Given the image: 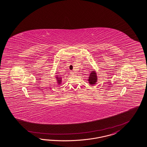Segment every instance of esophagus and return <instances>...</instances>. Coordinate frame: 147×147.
Returning a JSON list of instances; mask_svg holds the SVG:
<instances>
[{
  "label": "esophagus",
  "instance_id": "esophagus-1",
  "mask_svg": "<svg viewBox=\"0 0 147 147\" xmlns=\"http://www.w3.org/2000/svg\"><path fill=\"white\" fill-rule=\"evenodd\" d=\"M74 72L73 71H70V74H71V76H73L74 75Z\"/></svg>",
  "mask_w": 147,
  "mask_h": 147
}]
</instances>
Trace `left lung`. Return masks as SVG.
I'll use <instances>...</instances> for the list:
<instances>
[{
	"label": "left lung",
	"mask_w": 147,
	"mask_h": 147,
	"mask_svg": "<svg viewBox=\"0 0 147 147\" xmlns=\"http://www.w3.org/2000/svg\"><path fill=\"white\" fill-rule=\"evenodd\" d=\"M88 82L91 86H94L98 81V78L97 76V73L95 70H92L90 72L89 78H88Z\"/></svg>",
	"instance_id": "left-lung-1"
}]
</instances>
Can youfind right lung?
<instances>
[{"label":"right lung","mask_w":147,"mask_h":147,"mask_svg":"<svg viewBox=\"0 0 147 147\" xmlns=\"http://www.w3.org/2000/svg\"><path fill=\"white\" fill-rule=\"evenodd\" d=\"M55 76V78H56V81H57V84H58V85H60L61 84H62V78L61 76H59L58 75H56Z\"/></svg>","instance_id":"add662e5"}]
</instances>
